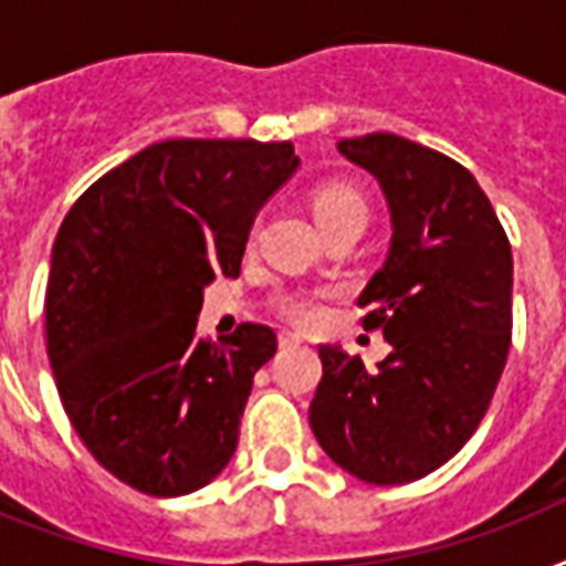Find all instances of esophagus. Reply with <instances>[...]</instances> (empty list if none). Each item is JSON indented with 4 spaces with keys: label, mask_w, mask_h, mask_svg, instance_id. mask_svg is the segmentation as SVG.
Segmentation results:
<instances>
[{
    "label": "esophagus",
    "mask_w": 566,
    "mask_h": 566,
    "mask_svg": "<svg viewBox=\"0 0 566 566\" xmlns=\"http://www.w3.org/2000/svg\"><path fill=\"white\" fill-rule=\"evenodd\" d=\"M302 344V335H296V332H282L279 335V346L282 349H291V346H300Z\"/></svg>",
    "instance_id": "obj_1"
}]
</instances>
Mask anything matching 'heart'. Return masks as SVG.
<instances>
[{
	"instance_id": "1",
	"label": "heart",
	"mask_w": 566,
	"mask_h": 566,
	"mask_svg": "<svg viewBox=\"0 0 566 566\" xmlns=\"http://www.w3.org/2000/svg\"><path fill=\"white\" fill-rule=\"evenodd\" d=\"M311 208H314V217H317V222L323 229L346 220L367 222V202H364V196L355 188H349V185H326V188L314 190V196H311ZM284 314L293 319H300V323H311V319L317 317V302L308 300V296H293V300L284 302Z\"/></svg>"
}]
</instances>
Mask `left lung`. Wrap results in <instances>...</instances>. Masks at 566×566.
<instances>
[{"label": "left lung", "mask_w": 566, "mask_h": 566, "mask_svg": "<svg viewBox=\"0 0 566 566\" xmlns=\"http://www.w3.org/2000/svg\"><path fill=\"white\" fill-rule=\"evenodd\" d=\"M340 155L378 181L390 211L387 261L358 308L390 355L319 346L308 420L326 455L367 484H408L473 438L511 346L514 261L473 172L399 135L353 137Z\"/></svg>", "instance_id": "left-lung-1"}]
</instances>
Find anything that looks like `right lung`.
Here are the masks:
<instances>
[{
    "label": "right lung",
    "mask_w": 566,
    "mask_h": 566,
    "mask_svg": "<svg viewBox=\"0 0 566 566\" xmlns=\"http://www.w3.org/2000/svg\"><path fill=\"white\" fill-rule=\"evenodd\" d=\"M300 167L293 144L161 140L105 172L57 229L46 353L64 411L119 482L185 496L238 449L275 332L196 337L205 287L240 275L258 211Z\"/></svg>",
    "instance_id": "add662e5"
}]
</instances>
